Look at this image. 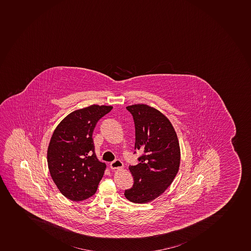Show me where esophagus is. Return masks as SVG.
<instances>
[{"instance_id":"1","label":"esophagus","mask_w":251,"mask_h":251,"mask_svg":"<svg viewBox=\"0 0 251 251\" xmlns=\"http://www.w3.org/2000/svg\"><path fill=\"white\" fill-rule=\"evenodd\" d=\"M110 167H111L112 170H120V169L123 168L124 166H123V163L120 160H116V161L111 162Z\"/></svg>"}]
</instances>
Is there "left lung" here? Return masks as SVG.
<instances>
[{"label": "left lung", "mask_w": 251, "mask_h": 251, "mask_svg": "<svg viewBox=\"0 0 251 251\" xmlns=\"http://www.w3.org/2000/svg\"><path fill=\"white\" fill-rule=\"evenodd\" d=\"M135 126V150L144 155L136 166H129L134 185L126 190L129 201L149 203L171 186L180 166V147L170 120L159 110L138 103L126 107Z\"/></svg>", "instance_id": "left-lung-1"}]
</instances>
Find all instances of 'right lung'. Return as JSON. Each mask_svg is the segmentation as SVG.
I'll use <instances>...</instances> for the list:
<instances>
[{
    "mask_svg": "<svg viewBox=\"0 0 251 251\" xmlns=\"http://www.w3.org/2000/svg\"><path fill=\"white\" fill-rule=\"evenodd\" d=\"M112 106L93 104L71 112L52 134L47 150L48 168L59 192L73 201L92 197L102 179L106 164L95 152L93 130Z\"/></svg>",
    "mask_w": 251,
    "mask_h": 251,
    "instance_id": "right-lung-1",
    "label": "right lung"
}]
</instances>
